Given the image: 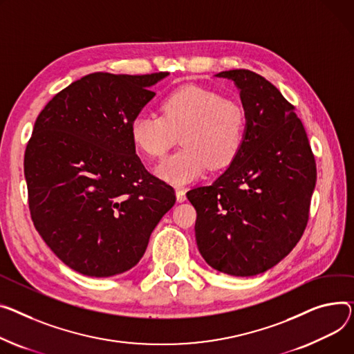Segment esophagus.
<instances>
[{
  "label": "esophagus",
  "mask_w": 354,
  "mask_h": 354,
  "mask_svg": "<svg viewBox=\"0 0 354 354\" xmlns=\"http://www.w3.org/2000/svg\"><path fill=\"white\" fill-rule=\"evenodd\" d=\"M175 192H176V199H178V202H185V201H186V192H185L183 187L176 186Z\"/></svg>",
  "instance_id": "obj_1"
}]
</instances>
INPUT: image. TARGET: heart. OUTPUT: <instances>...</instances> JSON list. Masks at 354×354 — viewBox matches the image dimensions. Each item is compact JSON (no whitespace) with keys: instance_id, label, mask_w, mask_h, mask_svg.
<instances>
[{"instance_id":"b5f03b06","label":"heart","mask_w":354,"mask_h":354,"mask_svg":"<svg viewBox=\"0 0 354 354\" xmlns=\"http://www.w3.org/2000/svg\"><path fill=\"white\" fill-rule=\"evenodd\" d=\"M160 116L140 113L131 124L133 147L149 158H160L180 133L176 153L163 159L155 174L174 185L201 176L209 165L225 168L239 153L246 132L245 109L218 92L186 85L160 104Z\"/></svg>"}]
</instances>
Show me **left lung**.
Segmentation results:
<instances>
[{
    "instance_id": "8db88e82",
    "label": "left lung",
    "mask_w": 354,
    "mask_h": 354,
    "mask_svg": "<svg viewBox=\"0 0 354 354\" xmlns=\"http://www.w3.org/2000/svg\"><path fill=\"white\" fill-rule=\"evenodd\" d=\"M239 91L243 145L210 186L186 194L206 263L232 276L263 273L285 259L308 225L316 162L301 121L280 91L249 69L216 74Z\"/></svg>"
}]
</instances>
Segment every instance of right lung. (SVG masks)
Returning a JSON list of instances; mask_svg holds the SVG:
<instances>
[{
  "label": "right lung",
  "mask_w": 354,
  "mask_h": 354,
  "mask_svg": "<svg viewBox=\"0 0 354 354\" xmlns=\"http://www.w3.org/2000/svg\"><path fill=\"white\" fill-rule=\"evenodd\" d=\"M169 73H93L38 115L24 158L31 218L73 270L109 277L132 269L175 205L174 187L136 155L131 124Z\"/></svg>",
  "instance_id": "1"
}]
</instances>
